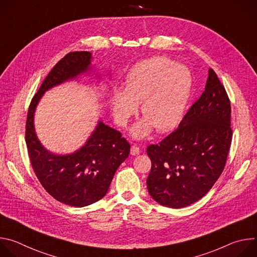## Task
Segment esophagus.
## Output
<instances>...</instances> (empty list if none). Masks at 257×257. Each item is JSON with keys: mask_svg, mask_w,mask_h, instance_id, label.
Listing matches in <instances>:
<instances>
[{"mask_svg": "<svg viewBox=\"0 0 257 257\" xmlns=\"http://www.w3.org/2000/svg\"><path fill=\"white\" fill-rule=\"evenodd\" d=\"M139 153H140V149L138 148V146H137L136 144H133V145L131 146L130 154H131L132 156H136V155H138Z\"/></svg>", "mask_w": 257, "mask_h": 257, "instance_id": "esophagus-1", "label": "esophagus"}]
</instances>
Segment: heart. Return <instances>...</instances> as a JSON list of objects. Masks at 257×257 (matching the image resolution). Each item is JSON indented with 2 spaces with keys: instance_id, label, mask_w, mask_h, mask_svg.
Returning a JSON list of instances; mask_svg holds the SVG:
<instances>
[{
  "instance_id": "b5f03b06",
  "label": "heart",
  "mask_w": 257,
  "mask_h": 257,
  "mask_svg": "<svg viewBox=\"0 0 257 257\" xmlns=\"http://www.w3.org/2000/svg\"><path fill=\"white\" fill-rule=\"evenodd\" d=\"M192 85L190 71L166 57H154L136 64L128 73L125 88L112 95V109L117 123L126 125L141 102L145 117L132 128L135 137L148 135L153 127L159 132L174 128L185 111Z\"/></svg>"
}]
</instances>
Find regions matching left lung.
I'll list each match as a JSON object with an SVG mask.
<instances>
[{
	"instance_id": "obj_1",
	"label": "left lung",
	"mask_w": 257,
	"mask_h": 257,
	"mask_svg": "<svg viewBox=\"0 0 257 257\" xmlns=\"http://www.w3.org/2000/svg\"><path fill=\"white\" fill-rule=\"evenodd\" d=\"M232 136L229 96L209 69L204 91L179 127L148 146L152 170L146 185L151 196L172 208L202 198L224 171Z\"/></svg>"
}]
</instances>
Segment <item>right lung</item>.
<instances>
[{"label":"right lung","instance_id":"1","mask_svg":"<svg viewBox=\"0 0 257 257\" xmlns=\"http://www.w3.org/2000/svg\"><path fill=\"white\" fill-rule=\"evenodd\" d=\"M90 58L89 52H71L62 58L32 97L26 119L25 141L36 177L51 196L75 207L92 204L106 194L117 169L129 156L130 144L119 131L99 122L79 151L57 156L36 137L33 115L45 91L87 71Z\"/></svg>","mask_w":257,"mask_h":257}]
</instances>
